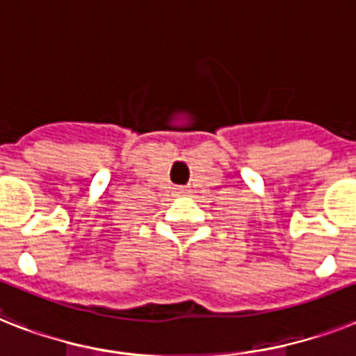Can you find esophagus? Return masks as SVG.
I'll use <instances>...</instances> for the list:
<instances>
[{
  "label": "esophagus",
  "instance_id": "esophagus-1",
  "mask_svg": "<svg viewBox=\"0 0 356 356\" xmlns=\"http://www.w3.org/2000/svg\"><path fill=\"white\" fill-rule=\"evenodd\" d=\"M175 192H177V195H186L190 190H188L186 186H179V188H175Z\"/></svg>",
  "mask_w": 356,
  "mask_h": 356
}]
</instances>
